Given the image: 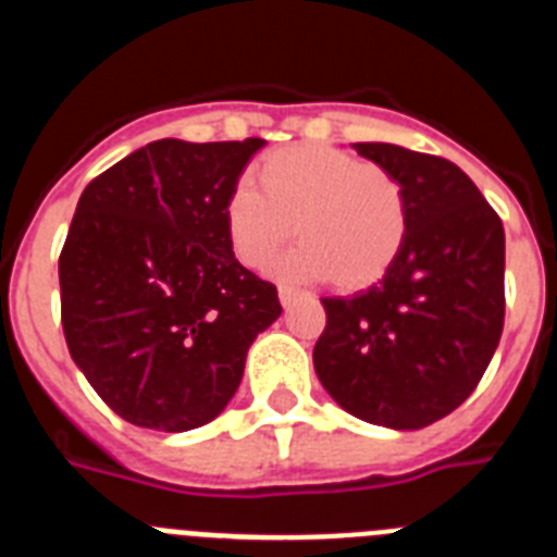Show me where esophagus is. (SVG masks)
<instances>
[{"mask_svg":"<svg viewBox=\"0 0 557 557\" xmlns=\"http://www.w3.org/2000/svg\"><path fill=\"white\" fill-rule=\"evenodd\" d=\"M304 293L298 287H293V284H278V298H282L284 307H289V304L296 301V298H301Z\"/></svg>","mask_w":557,"mask_h":557,"instance_id":"obj_1","label":"esophagus"}]
</instances>
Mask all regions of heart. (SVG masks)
Returning <instances> with one entry per match:
<instances>
[{"label": "heart", "mask_w": 557, "mask_h": 557, "mask_svg": "<svg viewBox=\"0 0 557 557\" xmlns=\"http://www.w3.org/2000/svg\"><path fill=\"white\" fill-rule=\"evenodd\" d=\"M408 227L411 202L397 174L321 143L270 151L259 185L242 177L225 199L227 245L245 268L268 270L298 233L304 245L284 273L330 278L344 293L394 268Z\"/></svg>", "instance_id": "obj_1"}]
</instances>
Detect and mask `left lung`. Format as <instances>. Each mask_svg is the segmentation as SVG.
Returning <instances> with one entry per match:
<instances>
[{
  "instance_id": "8db88e82",
  "label": "left lung",
  "mask_w": 557,
  "mask_h": 557,
  "mask_svg": "<svg viewBox=\"0 0 557 557\" xmlns=\"http://www.w3.org/2000/svg\"><path fill=\"white\" fill-rule=\"evenodd\" d=\"M403 180L411 227L383 282L321 298L312 349L337 406L372 425L414 431L468 400L505 330V227L473 180L445 157L355 143Z\"/></svg>"
}]
</instances>
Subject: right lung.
<instances>
[{"instance_id":"obj_1","label":"right lung","mask_w":557,"mask_h":557,"mask_svg":"<svg viewBox=\"0 0 557 557\" xmlns=\"http://www.w3.org/2000/svg\"><path fill=\"white\" fill-rule=\"evenodd\" d=\"M261 137H165L84 188L59 256L61 326L89 386L117 417L191 431L220 417L261 330L282 315L275 284L242 268L225 199Z\"/></svg>"}]
</instances>
